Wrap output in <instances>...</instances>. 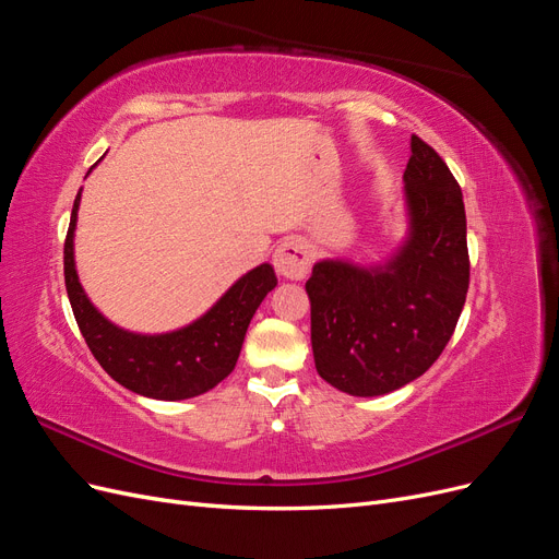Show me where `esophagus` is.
I'll list each match as a JSON object with an SVG mask.
<instances>
[{
    "instance_id": "esophagus-1",
    "label": "esophagus",
    "mask_w": 559,
    "mask_h": 559,
    "mask_svg": "<svg viewBox=\"0 0 559 559\" xmlns=\"http://www.w3.org/2000/svg\"><path fill=\"white\" fill-rule=\"evenodd\" d=\"M310 261H312V253L310 249L302 245L300 240H284L277 249H275V270L277 275H282L284 280H302L308 275L310 270Z\"/></svg>"
}]
</instances>
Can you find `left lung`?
I'll use <instances>...</instances> for the list:
<instances>
[{
	"instance_id": "left-lung-1",
	"label": "left lung",
	"mask_w": 559,
	"mask_h": 559,
	"mask_svg": "<svg viewBox=\"0 0 559 559\" xmlns=\"http://www.w3.org/2000/svg\"><path fill=\"white\" fill-rule=\"evenodd\" d=\"M403 183L408 233L392 257L317 261L306 282L317 373L352 396H382L427 373L468 292L462 189L417 134Z\"/></svg>"
}]
</instances>
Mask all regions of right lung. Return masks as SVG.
<instances>
[{
    "mask_svg": "<svg viewBox=\"0 0 559 559\" xmlns=\"http://www.w3.org/2000/svg\"><path fill=\"white\" fill-rule=\"evenodd\" d=\"M79 205L81 189L64 240V286L97 364L130 392L158 401L193 399L228 378L238 364L253 312L277 286L273 265L261 263L249 270L191 324L167 333L126 331L93 306L79 282L74 263Z\"/></svg>",
    "mask_w": 559,
    "mask_h": 559,
    "instance_id": "1",
    "label": "right lung"
}]
</instances>
